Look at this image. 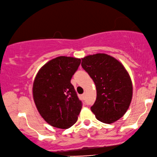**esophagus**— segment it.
Segmentation results:
<instances>
[{"mask_svg": "<svg viewBox=\"0 0 157 157\" xmlns=\"http://www.w3.org/2000/svg\"><path fill=\"white\" fill-rule=\"evenodd\" d=\"M82 96V98H85V93H83V94H82V96Z\"/></svg>", "mask_w": 157, "mask_h": 157, "instance_id": "34e87169", "label": "esophagus"}]
</instances>
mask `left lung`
I'll use <instances>...</instances> for the list:
<instances>
[{
  "mask_svg": "<svg viewBox=\"0 0 157 157\" xmlns=\"http://www.w3.org/2000/svg\"><path fill=\"white\" fill-rule=\"evenodd\" d=\"M82 67L96 87V100L90 107L101 122L110 124L120 120L130 106L132 85L124 66L114 57L96 53L82 59Z\"/></svg>",
  "mask_w": 157,
  "mask_h": 157,
  "instance_id": "obj_1",
  "label": "left lung"
}]
</instances>
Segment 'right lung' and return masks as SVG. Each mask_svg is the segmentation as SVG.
<instances>
[{"mask_svg": "<svg viewBox=\"0 0 157 157\" xmlns=\"http://www.w3.org/2000/svg\"><path fill=\"white\" fill-rule=\"evenodd\" d=\"M80 59L59 56L41 67L33 82V93L40 114L51 126L67 129L77 122L82 109L71 79Z\"/></svg>", "mask_w": 157, "mask_h": 157, "instance_id": "add662e5", "label": "right lung"}]
</instances>
